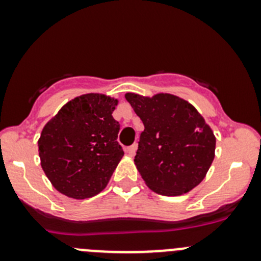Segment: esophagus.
Masks as SVG:
<instances>
[{
  "mask_svg": "<svg viewBox=\"0 0 261 261\" xmlns=\"http://www.w3.org/2000/svg\"><path fill=\"white\" fill-rule=\"evenodd\" d=\"M125 151H126V154H128V155H130V156H134V155H135V152H136V145H135V144H134V145L126 147Z\"/></svg>",
  "mask_w": 261,
  "mask_h": 261,
  "instance_id": "esophagus-1",
  "label": "esophagus"
}]
</instances>
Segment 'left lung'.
Masks as SVG:
<instances>
[{"label":"left lung","instance_id":"1","mask_svg":"<svg viewBox=\"0 0 261 261\" xmlns=\"http://www.w3.org/2000/svg\"><path fill=\"white\" fill-rule=\"evenodd\" d=\"M125 98L144 123L135 162L151 191L187 193L203 180L215 158L216 139L204 118L184 99L168 93Z\"/></svg>","mask_w":261,"mask_h":261}]
</instances>
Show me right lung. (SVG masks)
I'll return each mask as SVG.
<instances>
[{"label": "right lung", "instance_id": "add662e5", "mask_svg": "<svg viewBox=\"0 0 261 261\" xmlns=\"http://www.w3.org/2000/svg\"><path fill=\"white\" fill-rule=\"evenodd\" d=\"M117 99L98 93L77 97L44 126L39 139L41 168L54 188L75 199L106 188L123 155L112 117Z\"/></svg>", "mask_w": 261, "mask_h": 261}]
</instances>
